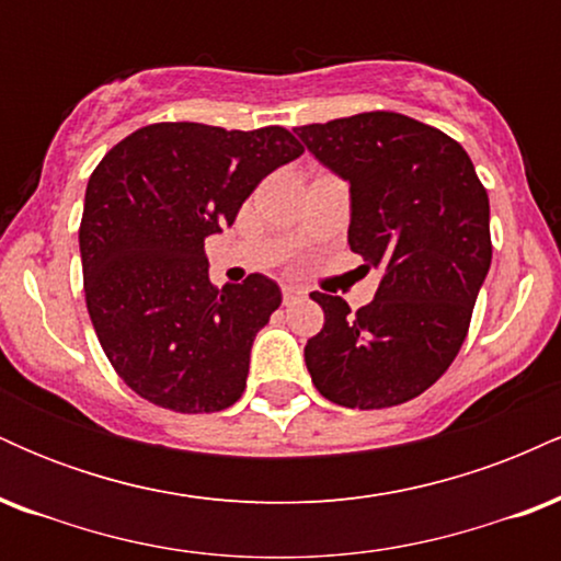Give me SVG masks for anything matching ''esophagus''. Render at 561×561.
Wrapping results in <instances>:
<instances>
[{"instance_id": "1", "label": "esophagus", "mask_w": 561, "mask_h": 561, "mask_svg": "<svg viewBox=\"0 0 561 561\" xmlns=\"http://www.w3.org/2000/svg\"><path fill=\"white\" fill-rule=\"evenodd\" d=\"M302 289L295 287V285H282V300L285 302H293L295 298H300Z\"/></svg>"}]
</instances>
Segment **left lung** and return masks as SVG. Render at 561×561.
Instances as JSON below:
<instances>
[{"label": "left lung", "mask_w": 561, "mask_h": 561, "mask_svg": "<svg viewBox=\"0 0 561 561\" xmlns=\"http://www.w3.org/2000/svg\"><path fill=\"white\" fill-rule=\"evenodd\" d=\"M351 184L347 242L379 266L375 300L351 313L311 293L324 327L306 366L327 401L390 409L422 396L459 353L491 268V205L465 147L440 128L390 111L295 128Z\"/></svg>", "instance_id": "8db88e82"}]
</instances>
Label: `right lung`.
Listing matches in <instances>:
<instances>
[{
	"mask_svg": "<svg viewBox=\"0 0 561 561\" xmlns=\"http://www.w3.org/2000/svg\"><path fill=\"white\" fill-rule=\"evenodd\" d=\"M302 156L287 128L227 131L150 124L92 171L79 227L83 295L96 340L145 401L214 414L240 401L255 334L279 308L276 282L218 289L205 237L234 224L250 192Z\"/></svg>",
	"mask_w": 561,
	"mask_h": 561,
	"instance_id": "add662e5",
	"label": "right lung"
}]
</instances>
